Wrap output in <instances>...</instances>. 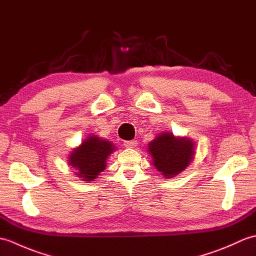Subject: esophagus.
I'll return each instance as SVG.
<instances>
[{
  "label": "esophagus",
  "instance_id": "1",
  "mask_svg": "<svg viewBox=\"0 0 256 256\" xmlns=\"http://www.w3.org/2000/svg\"><path fill=\"white\" fill-rule=\"evenodd\" d=\"M136 140H125L124 142V146L128 148H132L134 146H136Z\"/></svg>",
  "mask_w": 256,
  "mask_h": 256
}]
</instances>
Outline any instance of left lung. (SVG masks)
<instances>
[{
  "label": "left lung",
  "mask_w": 256,
  "mask_h": 256,
  "mask_svg": "<svg viewBox=\"0 0 256 256\" xmlns=\"http://www.w3.org/2000/svg\"><path fill=\"white\" fill-rule=\"evenodd\" d=\"M194 146L192 140L175 138L170 132L156 136L148 144V153L153 165L165 178H172L180 174L192 162Z\"/></svg>",
  "instance_id": "8db88e82"
}]
</instances>
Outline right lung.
Returning a JSON list of instances; mask_svg holds the SVG:
<instances>
[{"label":"right lung","instance_id":"obj_1","mask_svg":"<svg viewBox=\"0 0 256 256\" xmlns=\"http://www.w3.org/2000/svg\"><path fill=\"white\" fill-rule=\"evenodd\" d=\"M116 150L108 140L92 135L84 140L79 148L69 155V165L76 170V175L86 182H91L106 170L108 157Z\"/></svg>","mask_w":256,"mask_h":256}]
</instances>
